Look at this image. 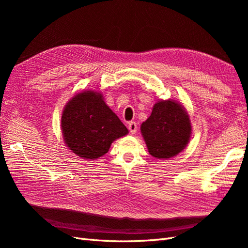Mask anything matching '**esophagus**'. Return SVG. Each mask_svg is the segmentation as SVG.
Here are the masks:
<instances>
[{
  "instance_id": "esophagus-1",
  "label": "esophagus",
  "mask_w": 248,
  "mask_h": 248,
  "mask_svg": "<svg viewBox=\"0 0 248 248\" xmlns=\"http://www.w3.org/2000/svg\"><path fill=\"white\" fill-rule=\"evenodd\" d=\"M128 129H129L130 133L134 134V133L137 132V130H138V124H137L136 122H134V121L129 122V124H128Z\"/></svg>"
}]
</instances>
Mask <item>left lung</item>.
Wrapping results in <instances>:
<instances>
[{
    "label": "left lung",
    "instance_id": "left-lung-1",
    "mask_svg": "<svg viewBox=\"0 0 248 248\" xmlns=\"http://www.w3.org/2000/svg\"><path fill=\"white\" fill-rule=\"evenodd\" d=\"M140 131L149 153L155 158L176 156L185 148L191 134L189 117L172 100L157 102L152 114L141 124Z\"/></svg>",
    "mask_w": 248,
    "mask_h": 248
}]
</instances>
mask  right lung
Masks as SVG:
<instances>
[{"instance_id":"obj_1","label":"right lung","mask_w":248,"mask_h":248,"mask_svg":"<svg viewBox=\"0 0 248 248\" xmlns=\"http://www.w3.org/2000/svg\"><path fill=\"white\" fill-rule=\"evenodd\" d=\"M61 122L67 146L85 159L103 156L112 141L128 133L102 96L94 91L73 97L65 107Z\"/></svg>"}]
</instances>
